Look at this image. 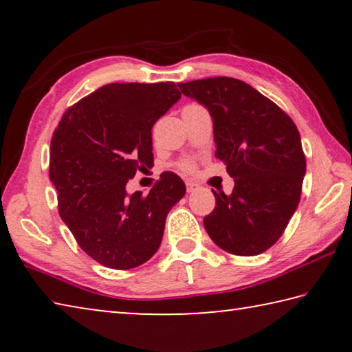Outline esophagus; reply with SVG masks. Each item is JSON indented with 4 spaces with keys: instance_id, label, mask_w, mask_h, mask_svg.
<instances>
[{
    "instance_id": "1",
    "label": "esophagus",
    "mask_w": 352,
    "mask_h": 352,
    "mask_svg": "<svg viewBox=\"0 0 352 352\" xmlns=\"http://www.w3.org/2000/svg\"><path fill=\"white\" fill-rule=\"evenodd\" d=\"M186 189H188V192H195V190L200 189V184L194 183V182H186Z\"/></svg>"
}]
</instances>
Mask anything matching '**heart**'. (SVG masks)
<instances>
[{"label": "heart", "mask_w": 352, "mask_h": 352, "mask_svg": "<svg viewBox=\"0 0 352 352\" xmlns=\"http://www.w3.org/2000/svg\"><path fill=\"white\" fill-rule=\"evenodd\" d=\"M182 168H183L184 170H192V169H194V164L190 163V162H184V163L182 164Z\"/></svg>", "instance_id": "b5f03b06"}]
</instances>
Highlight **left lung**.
I'll return each mask as SVG.
<instances>
[{
  "instance_id": "1",
  "label": "left lung",
  "mask_w": 352,
  "mask_h": 352,
  "mask_svg": "<svg viewBox=\"0 0 352 352\" xmlns=\"http://www.w3.org/2000/svg\"><path fill=\"white\" fill-rule=\"evenodd\" d=\"M178 88L210 111L216 157L234 178L230 195L212 190L216 208L204 219L206 233L231 254L264 253L300 204L306 174L300 132L275 102L239 79L210 77Z\"/></svg>"
}]
</instances>
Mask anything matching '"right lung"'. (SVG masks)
<instances>
[{
  "label": "right lung",
  "instance_id": "obj_1",
  "mask_svg": "<svg viewBox=\"0 0 352 352\" xmlns=\"http://www.w3.org/2000/svg\"><path fill=\"white\" fill-rule=\"evenodd\" d=\"M180 98L174 82L109 83L69 107L52 136L58 214L83 252L109 269L151 259L168 212L186 192L174 172L147 195L126 189L136 172L153 166L152 127Z\"/></svg>",
  "mask_w": 352,
  "mask_h": 352
}]
</instances>
